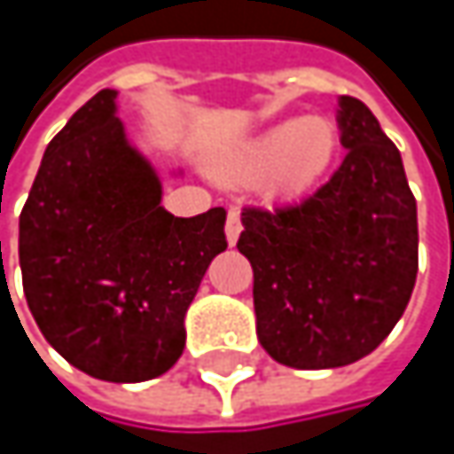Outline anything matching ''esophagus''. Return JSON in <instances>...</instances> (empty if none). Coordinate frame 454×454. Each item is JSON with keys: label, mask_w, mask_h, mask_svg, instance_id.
<instances>
[{"label": "esophagus", "mask_w": 454, "mask_h": 454, "mask_svg": "<svg viewBox=\"0 0 454 454\" xmlns=\"http://www.w3.org/2000/svg\"><path fill=\"white\" fill-rule=\"evenodd\" d=\"M239 233H241V215H239V210H228V218H226L228 244H236V241H239Z\"/></svg>", "instance_id": "obj_1"}]
</instances>
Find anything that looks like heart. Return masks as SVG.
Returning <instances> with one entry per match:
<instances>
[{"label":"heart","instance_id":"heart-1","mask_svg":"<svg viewBox=\"0 0 454 454\" xmlns=\"http://www.w3.org/2000/svg\"><path fill=\"white\" fill-rule=\"evenodd\" d=\"M336 149L339 137L328 121H286L239 146L228 157V168L239 176H254L273 168L270 186L281 194H300L331 168Z\"/></svg>","mask_w":454,"mask_h":454}]
</instances>
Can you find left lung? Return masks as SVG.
I'll list each match as a JSON object with an SVG mask.
<instances>
[{
  "label": "left lung",
  "mask_w": 454,
  "mask_h": 454,
  "mask_svg": "<svg viewBox=\"0 0 454 454\" xmlns=\"http://www.w3.org/2000/svg\"><path fill=\"white\" fill-rule=\"evenodd\" d=\"M339 170L300 205L244 207L239 252L254 273L262 349L300 371L371 355L418 273V210L400 149L355 97H339Z\"/></svg>",
  "instance_id": "8db88e82"
}]
</instances>
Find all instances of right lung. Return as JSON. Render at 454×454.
Segmentation results:
<instances>
[{
  "instance_id": "add662e5",
  "label": "right lung",
  "mask_w": 454,
  "mask_h": 454,
  "mask_svg": "<svg viewBox=\"0 0 454 454\" xmlns=\"http://www.w3.org/2000/svg\"><path fill=\"white\" fill-rule=\"evenodd\" d=\"M115 99L102 89L49 141L20 213V270L31 316L70 365L137 384L181 357L186 310L228 247L226 210L170 215Z\"/></svg>"
}]
</instances>
